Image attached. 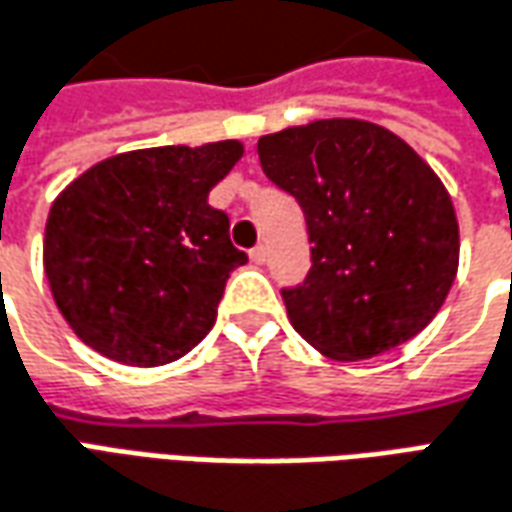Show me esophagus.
Instances as JSON below:
<instances>
[{
    "label": "esophagus",
    "mask_w": 512,
    "mask_h": 512,
    "mask_svg": "<svg viewBox=\"0 0 512 512\" xmlns=\"http://www.w3.org/2000/svg\"><path fill=\"white\" fill-rule=\"evenodd\" d=\"M249 257H252V263H257V266H263L266 263V257H268V249L263 244H257L252 252H249Z\"/></svg>",
    "instance_id": "esophagus-1"
}]
</instances>
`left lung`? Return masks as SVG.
<instances>
[{
	"label": "left lung",
	"instance_id": "1",
	"mask_svg": "<svg viewBox=\"0 0 512 512\" xmlns=\"http://www.w3.org/2000/svg\"><path fill=\"white\" fill-rule=\"evenodd\" d=\"M266 177L299 202L310 235L302 285L282 288L293 330L332 360L416 338L441 310L460 257L438 174L380 124L321 119L263 135Z\"/></svg>",
	"mask_w": 512,
	"mask_h": 512
}]
</instances>
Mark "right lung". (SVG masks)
<instances>
[{
  "label": "right lung",
  "instance_id": "right-lung-1",
  "mask_svg": "<svg viewBox=\"0 0 512 512\" xmlns=\"http://www.w3.org/2000/svg\"><path fill=\"white\" fill-rule=\"evenodd\" d=\"M244 146H157L107 157L57 196L44 271L82 343L124 366H163L205 338L246 252L210 188Z\"/></svg>",
  "mask_w": 512,
  "mask_h": 512
}]
</instances>
